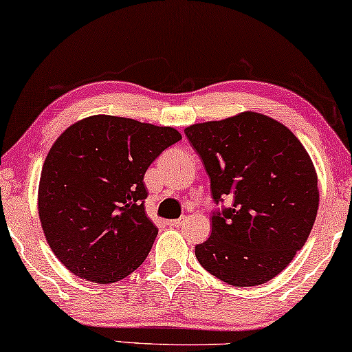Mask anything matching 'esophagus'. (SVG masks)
I'll use <instances>...</instances> for the list:
<instances>
[{"mask_svg":"<svg viewBox=\"0 0 352 352\" xmlns=\"http://www.w3.org/2000/svg\"><path fill=\"white\" fill-rule=\"evenodd\" d=\"M186 223H187L186 218H179V219L168 221V226H171V228H179V226H184Z\"/></svg>","mask_w":352,"mask_h":352,"instance_id":"1","label":"esophagus"}]
</instances>
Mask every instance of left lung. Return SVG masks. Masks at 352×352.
<instances>
[{
	"instance_id": "left-lung-1",
	"label": "left lung",
	"mask_w": 352,
	"mask_h": 352,
	"mask_svg": "<svg viewBox=\"0 0 352 352\" xmlns=\"http://www.w3.org/2000/svg\"><path fill=\"white\" fill-rule=\"evenodd\" d=\"M210 177L211 235L195 256L211 276L234 287L266 283L302 248L319 208L311 157L287 126L243 112L184 129Z\"/></svg>"
}]
</instances>
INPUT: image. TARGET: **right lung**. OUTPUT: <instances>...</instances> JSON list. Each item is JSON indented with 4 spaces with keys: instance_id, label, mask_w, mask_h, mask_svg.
<instances>
[{
    "instance_id": "obj_1",
    "label": "right lung",
    "mask_w": 352,
    "mask_h": 352,
    "mask_svg": "<svg viewBox=\"0 0 352 352\" xmlns=\"http://www.w3.org/2000/svg\"><path fill=\"white\" fill-rule=\"evenodd\" d=\"M181 139L175 128L112 115L80 120L57 138L41 170L38 213L70 272L113 283L141 266L158 234L144 208V175Z\"/></svg>"
}]
</instances>
